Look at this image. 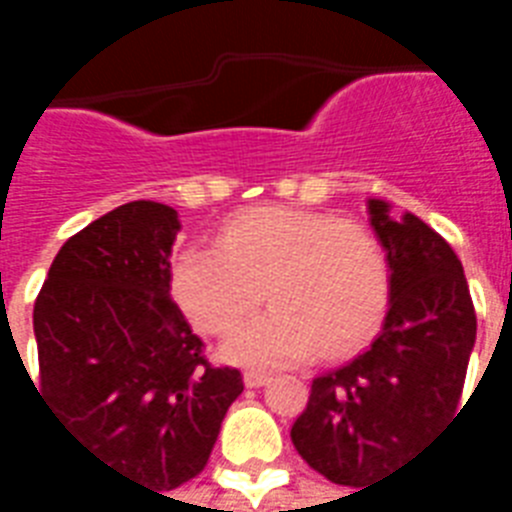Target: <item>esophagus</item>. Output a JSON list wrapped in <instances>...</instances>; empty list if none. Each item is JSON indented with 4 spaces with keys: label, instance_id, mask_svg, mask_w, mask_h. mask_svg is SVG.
<instances>
[{
    "label": "esophagus",
    "instance_id": "obj_1",
    "mask_svg": "<svg viewBox=\"0 0 512 512\" xmlns=\"http://www.w3.org/2000/svg\"><path fill=\"white\" fill-rule=\"evenodd\" d=\"M268 381H271V376H268V373H260V370H246L244 373V384L252 386V389H257V386H266Z\"/></svg>",
    "mask_w": 512,
    "mask_h": 512
}]
</instances>
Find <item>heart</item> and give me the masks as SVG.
<instances>
[{"label": "heart", "instance_id": "obj_1", "mask_svg": "<svg viewBox=\"0 0 512 512\" xmlns=\"http://www.w3.org/2000/svg\"><path fill=\"white\" fill-rule=\"evenodd\" d=\"M266 299L271 310L224 345L230 362L285 367L315 351L340 356L376 332L389 260L373 230L288 205H257L224 224L216 246L172 263V293L205 334H230Z\"/></svg>", "mask_w": 512, "mask_h": 512}]
</instances>
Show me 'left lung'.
<instances>
[{
	"mask_svg": "<svg viewBox=\"0 0 512 512\" xmlns=\"http://www.w3.org/2000/svg\"><path fill=\"white\" fill-rule=\"evenodd\" d=\"M389 260V310L373 345L312 381L290 439L337 485L362 488L392 472L458 411L477 318L452 246L414 213L367 200ZM365 491V488H362Z\"/></svg>",
	"mask_w": 512,
	"mask_h": 512,
	"instance_id": "left-lung-1",
	"label": "left lung"
}]
</instances>
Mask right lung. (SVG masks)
Returning <instances> with one entry per match:
<instances>
[{
	"instance_id": "add662e5",
	"label": "right lung",
	"mask_w": 512,
	"mask_h": 512,
	"mask_svg": "<svg viewBox=\"0 0 512 512\" xmlns=\"http://www.w3.org/2000/svg\"><path fill=\"white\" fill-rule=\"evenodd\" d=\"M178 230V211L150 200L95 219L62 244L32 315L51 417L93 458L156 491L205 469L244 392L235 367L208 365L169 296Z\"/></svg>"
}]
</instances>
